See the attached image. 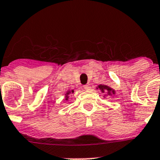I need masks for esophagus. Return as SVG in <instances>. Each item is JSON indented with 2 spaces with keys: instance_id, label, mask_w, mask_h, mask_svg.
Wrapping results in <instances>:
<instances>
[{
  "instance_id": "1",
  "label": "esophagus",
  "mask_w": 160,
  "mask_h": 160,
  "mask_svg": "<svg viewBox=\"0 0 160 160\" xmlns=\"http://www.w3.org/2000/svg\"><path fill=\"white\" fill-rule=\"evenodd\" d=\"M83 88H84V90H90V85L89 84V83H88V84H86V85H84V86H83Z\"/></svg>"
}]
</instances>
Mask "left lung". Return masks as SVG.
I'll return each mask as SVG.
<instances>
[{"mask_svg": "<svg viewBox=\"0 0 160 160\" xmlns=\"http://www.w3.org/2000/svg\"><path fill=\"white\" fill-rule=\"evenodd\" d=\"M96 89L100 90L101 91V93H104V98H106V97L108 96H112V95L115 94V90L113 89V88L108 86V85L100 84L97 87Z\"/></svg>", "mask_w": 160, "mask_h": 160, "instance_id": "obj_1", "label": "left lung"}]
</instances>
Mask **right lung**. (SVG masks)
I'll return each instance as SVG.
<instances>
[{
  "label": "right lung",
  "mask_w": 160,
  "mask_h": 160,
  "mask_svg": "<svg viewBox=\"0 0 160 160\" xmlns=\"http://www.w3.org/2000/svg\"><path fill=\"white\" fill-rule=\"evenodd\" d=\"M74 93V90L73 89L67 90V91L66 92V93H65V100H66V101H68L69 95H70V93Z\"/></svg>",
  "instance_id": "1"
}]
</instances>
